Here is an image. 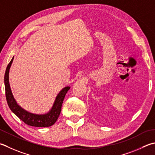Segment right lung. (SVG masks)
Here are the masks:
<instances>
[{"label": "right lung", "mask_w": 155, "mask_h": 155, "mask_svg": "<svg viewBox=\"0 0 155 155\" xmlns=\"http://www.w3.org/2000/svg\"><path fill=\"white\" fill-rule=\"evenodd\" d=\"M13 58L14 56L11 60V62L8 63L5 74L6 99H7L9 108L20 120H22L24 123H25L27 125L35 127H49L52 126L56 122L60 116L64 99L65 97L66 93L68 92V91L71 87H66L58 93L55 101H54L52 108L51 109V110L48 114L38 115L29 113V112L23 110L22 107H20L17 104L11 92L8 81V74L9 69H10L11 64L13 62Z\"/></svg>", "instance_id": "obj_1"}]
</instances>
